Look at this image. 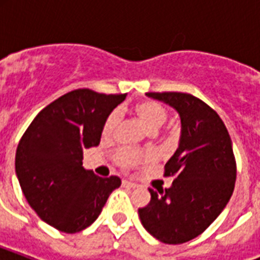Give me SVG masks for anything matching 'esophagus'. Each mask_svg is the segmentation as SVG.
<instances>
[{
  "mask_svg": "<svg viewBox=\"0 0 260 260\" xmlns=\"http://www.w3.org/2000/svg\"><path fill=\"white\" fill-rule=\"evenodd\" d=\"M122 186H125V187H131V189H134V187H136V183H134V182L131 181H122Z\"/></svg>",
  "mask_w": 260,
  "mask_h": 260,
  "instance_id": "esophagus-1",
  "label": "esophagus"
}]
</instances>
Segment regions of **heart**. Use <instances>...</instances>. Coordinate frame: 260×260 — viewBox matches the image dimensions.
<instances>
[{"label": "heart", "mask_w": 260, "mask_h": 260, "mask_svg": "<svg viewBox=\"0 0 260 260\" xmlns=\"http://www.w3.org/2000/svg\"><path fill=\"white\" fill-rule=\"evenodd\" d=\"M135 112L138 114V117L140 118V121L151 132H155L158 128H160L166 122L167 117H169V113L165 109V106H162L160 104L155 101L140 102L135 108ZM118 116L120 114H118L117 110H114V112H112L108 116L105 124H104V128H102V138L108 139L113 135L114 129H116V125H117L118 122ZM150 158V154H140V152L131 150H120L116 154V156H114L116 162L122 167L135 166V165H138V163L143 162V160H147V159Z\"/></svg>", "instance_id": "b5f03b06"}]
</instances>
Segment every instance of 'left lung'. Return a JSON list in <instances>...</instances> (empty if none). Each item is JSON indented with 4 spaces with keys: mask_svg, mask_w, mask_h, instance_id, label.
<instances>
[{
    "mask_svg": "<svg viewBox=\"0 0 260 260\" xmlns=\"http://www.w3.org/2000/svg\"><path fill=\"white\" fill-rule=\"evenodd\" d=\"M173 106L181 117L177 151L165 166L169 189H148L150 204L139 209L143 226L159 242L182 244L218 217L234 193L236 160L231 136L216 110L187 93H147Z\"/></svg>",
    "mask_w": 260,
    "mask_h": 260,
    "instance_id": "left-lung-1",
    "label": "left lung"
}]
</instances>
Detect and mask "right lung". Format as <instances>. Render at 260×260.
I'll return each mask as SVG.
<instances>
[{"label":"right lung","instance_id":"right-lung-1","mask_svg":"<svg viewBox=\"0 0 260 260\" xmlns=\"http://www.w3.org/2000/svg\"><path fill=\"white\" fill-rule=\"evenodd\" d=\"M126 94L77 89L47 105L16 151V174L30 208L56 230L75 234L91 225L109 194L121 185L82 166L83 150L100 144L110 112Z\"/></svg>","mask_w":260,"mask_h":260}]
</instances>
